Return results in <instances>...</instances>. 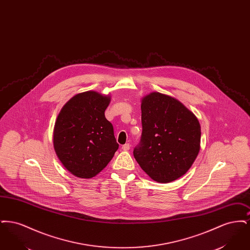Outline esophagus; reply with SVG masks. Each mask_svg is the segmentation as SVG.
Instances as JSON below:
<instances>
[{
	"mask_svg": "<svg viewBox=\"0 0 250 250\" xmlns=\"http://www.w3.org/2000/svg\"><path fill=\"white\" fill-rule=\"evenodd\" d=\"M122 149H123L124 151H128V150L130 149V145H129V143H125V145H123V146H122Z\"/></svg>",
	"mask_w": 250,
	"mask_h": 250,
	"instance_id": "esophagus-1",
	"label": "esophagus"
}]
</instances>
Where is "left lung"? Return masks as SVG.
Returning a JSON list of instances; mask_svg holds the SVG:
<instances>
[{
  "label": "left lung",
  "instance_id": "1",
  "mask_svg": "<svg viewBox=\"0 0 250 250\" xmlns=\"http://www.w3.org/2000/svg\"><path fill=\"white\" fill-rule=\"evenodd\" d=\"M141 107L143 133L135 159L155 182L177 180L199 155V120L178 99L158 92L145 95Z\"/></svg>",
  "mask_w": 250,
  "mask_h": 250
}]
</instances>
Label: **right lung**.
<instances>
[{"label": "right lung", "instance_id": "obj_1", "mask_svg": "<svg viewBox=\"0 0 250 250\" xmlns=\"http://www.w3.org/2000/svg\"><path fill=\"white\" fill-rule=\"evenodd\" d=\"M109 95L87 91L62 107L53 129V146L61 163L74 176L95 177L119 148L106 119Z\"/></svg>", "mask_w": 250, "mask_h": 250}]
</instances>
